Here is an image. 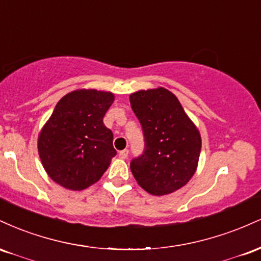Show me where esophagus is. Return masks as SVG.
<instances>
[{"label": "esophagus", "mask_w": 261, "mask_h": 261, "mask_svg": "<svg viewBox=\"0 0 261 261\" xmlns=\"http://www.w3.org/2000/svg\"><path fill=\"white\" fill-rule=\"evenodd\" d=\"M128 155V149H122V151L119 152V157L121 158V160H126Z\"/></svg>", "instance_id": "1"}]
</instances>
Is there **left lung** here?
<instances>
[{
    "label": "left lung",
    "mask_w": 261,
    "mask_h": 261,
    "mask_svg": "<svg viewBox=\"0 0 261 261\" xmlns=\"http://www.w3.org/2000/svg\"><path fill=\"white\" fill-rule=\"evenodd\" d=\"M130 103L145 141L142 154L130 163L136 181L152 195L184 187L196 170L201 137L178 98L157 88L134 93Z\"/></svg>",
    "instance_id": "8db88e82"
}]
</instances>
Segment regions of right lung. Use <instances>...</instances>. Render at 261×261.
<instances>
[{"label": "right lung", "mask_w": 261, "mask_h": 261, "mask_svg": "<svg viewBox=\"0 0 261 261\" xmlns=\"http://www.w3.org/2000/svg\"><path fill=\"white\" fill-rule=\"evenodd\" d=\"M114 94L80 89L56 104L39 135L41 163L54 181L83 190L100 179L116 155L113 133L103 124Z\"/></svg>", "instance_id": "1"}]
</instances>
